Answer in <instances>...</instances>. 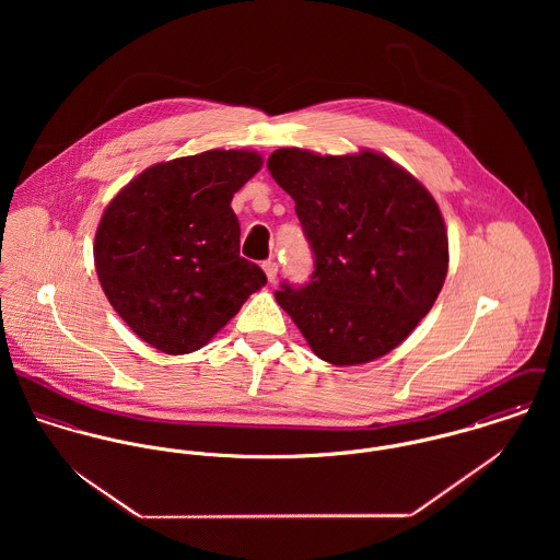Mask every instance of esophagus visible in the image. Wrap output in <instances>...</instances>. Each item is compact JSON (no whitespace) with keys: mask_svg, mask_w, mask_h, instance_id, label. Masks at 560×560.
Segmentation results:
<instances>
[{"mask_svg":"<svg viewBox=\"0 0 560 560\" xmlns=\"http://www.w3.org/2000/svg\"><path fill=\"white\" fill-rule=\"evenodd\" d=\"M262 271H265L267 280H269V282H273V280H276V276H278V262H276V260H271V258H269V260H265V262H262Z\"/></svg>","mask_w":560,"mask_h":560,"instance_id":"esophagus-1","label":"esophagus"}]
</instances>
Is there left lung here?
Returning <instances> with one entry per match:
<instances>
[{"label": "left lung", "mask_w": 560, "mask_h": 560, "mask_svg": "<svg viewBox=\"0 0 560 560\" xmlns=\"http://www.w3.org/2000/svg\"><path fill=\"white\" fill-rule=\"evenodd\" d=\"M267 167L295 200L315 271L276 291L320 360L373 362L411 334L435 304L448 271L438 202L399 163L375 153L319 155L278 149Z\"/></svg>", "instance_id": "left-lung-1"}]
</instances>
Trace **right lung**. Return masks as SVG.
Masks as SVG:
<instances>
[{"label":"right lung","instance_id":"1","mask_svg":"<svg viewBox=\"0 0 560 560\" xmlns=\"http://www.w3.org/2000/svg\"><path fill=\"white\" fill-rule=\"evenodd\" d=\"M256 151L161 161L107 205L94 267L118 317L167 355L205 347L267 284L240 256L233 196L260 170Z\"/></svg>","mask_w":560,"mask_h":560}]
</instances>
